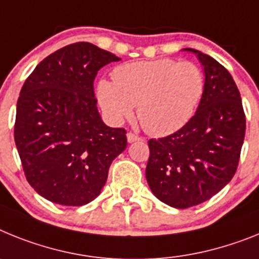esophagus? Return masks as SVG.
<instances>
[{
    "label": "esophagus",
    "mask_w": 259,
    "mask_h": 259,
    "mask_svg": "<svg viewBox=\"0 0 259 259\" xmlns=\"http://www.w3.org/2000/svg\"><path fill=\"white\" fill-rule=\"evenodd\" d=\"M126 137H127V142H129V143L136 142V141H139V139H141L138 136H137V134H134V133H132V132L127 133Z\"/></svg>",
    "instance_id": "esophagus-1"
}]
</instances>
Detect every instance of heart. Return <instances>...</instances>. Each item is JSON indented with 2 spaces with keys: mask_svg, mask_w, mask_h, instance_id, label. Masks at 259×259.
<instances>
[{
  "mask_svg": "<svg viewBox=\"0 0 259 259\" xmlns=\"http://www.w3.org/2000/svg\"><path fill=\"white\" fill-rule=\"evenodd\" d=\"M203 91L204 75L198 65L160 58L116 67L113 82H99L98 99L111 122L121 123L137 105L143 129L164 136L188 122Z\"/></svg>",
  "mask_w": 259,
  "mask_h": 259,
  "instance_id": "1",
  "label": "heart"
}]
</instances>
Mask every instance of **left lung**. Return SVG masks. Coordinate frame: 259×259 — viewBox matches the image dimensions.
<instances>
[{
  "label": "left lung",
  "instance_id": "obj_1",
  "mask_svg": "<svg viewBox=\"0 0 259 259\" xmlns=\"http://www.w3.org/2000/svg\"><path fill=\"white\" fill-rule=\"evenodd\" d=\"M204 67V91L194 116L181 129L148 141L146 179L157 199L188 208L210 199L235 176L246 118L232 75L192 48Z\"/></svg>",
  "mask_w": 259,
  "mask_h": 259
}]
</instances>
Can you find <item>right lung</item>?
<instances>
[{
	"label": "right lung",
	"instance_id": "1",
	"mask_svg": "<svg viewBox=\"0 0 259 259\" xmlns=\"http://www.w3.org/2000/svg\"><path fill=\"white\" fill-rule=\"evenodd\" d=\"M114 61L111 52L74 42L44 58L22 87L15 145L28 184L53 203L94 201L126 148V130L103 122L94 92L98 71Z\"/></svg>",
	"mask_w": 259,
	"mask_h": 259
}]
</instances>
